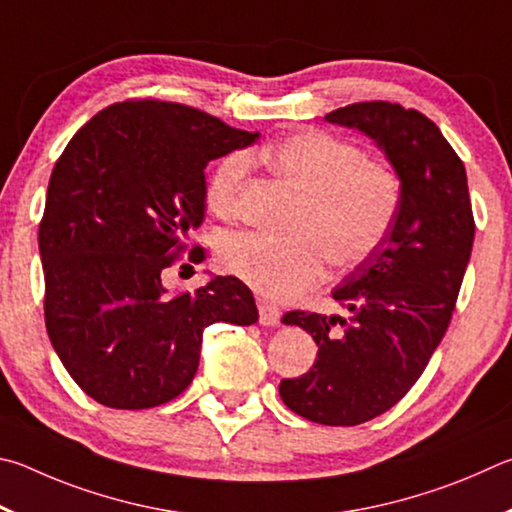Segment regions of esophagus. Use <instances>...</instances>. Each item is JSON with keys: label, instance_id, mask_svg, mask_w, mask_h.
I'll return each instance as SVG.
<instances>
[{"label": "esophagus", "instance_id": "esophagus-1", "mask_svg": "<svg viewBox=\"0 0 512 512\" xmlns=\"http://www.w3.org/2000/svg\"><path fill=\"white\" fill-rule=\"evenodd\" d=\"M258 321L263 326H279L281 324V310L272 306V303L258 299Z\"/></svg>", "mask_w": 512, "mask_h": 512}]
</instances>
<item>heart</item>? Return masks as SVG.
<instances>
[{
    "label": "heart",
    "mask_w": 512,
    "mask_h": 512,
    "mask_svg": "<svg viewBox=\"0 0 512 512\" xmlns=\"http://www.w3.org/2000/svg\"><path fill=\"white\" fill-rule=\"evenodd\" d=\"M276 175L299 193L292 236L236 231L220 240L218 263L265 299L285 301L315 285L326 256L355 267L380 249L402 206V179L389 161L364 157L355 143L324 130H303L261 150ZM247 157H224L206 184V202L231 215L247 177Z\"/></svg>",
    "instance_id": "obj_1"
}]
</instances>
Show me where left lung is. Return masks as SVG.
Listing matches in <instances>:
<instances>
[{
  "instance_id": "8db88e82",
  "label": "left lung",
  "mask_w": 512,
  "mask_h": 512,
  "mask_svg": "<svg viewBox=\"0 0 512 512\" xmlns=\"http://www.w3.org/2000/svg\"><path fill=\"white\" fill-rule=\"evenodd\" d=\"M326 121L371 137L402 179L389 236L333 292L351 317H283L319 348L306 375L281 380L283 402L312 423L351 427L389 411L423 375L450 326L474 218L463 161L425 114L371 101L339 107Z\"/></svg>"
}]
</instances>
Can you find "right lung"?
<instances>
[{
	"mask_svg": "<svg viewBox=\"0 0 512 512\" xmlns=\"http://www.w3.org/2000/svg\"><path fill=\"white\" fill-rule=\"evenodd\" d=\"M256 139L195 107L143 98L105 107L67 143L38 233L44 324L89 398L164 405L193 382L206 326L258 321L236 276L179 294L161 281L204 220L206 164ZM188 261H204V249Z\"/></svg>",
	"mask_w": 512,
	"mask_h": 512,
	"instance_id": "add662e5",
	"label": "right lung"
}]
</instances>
